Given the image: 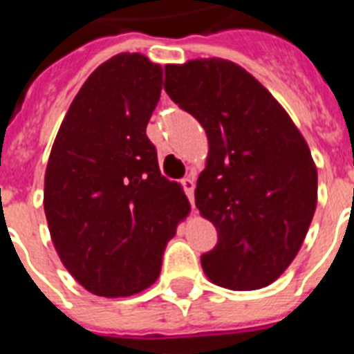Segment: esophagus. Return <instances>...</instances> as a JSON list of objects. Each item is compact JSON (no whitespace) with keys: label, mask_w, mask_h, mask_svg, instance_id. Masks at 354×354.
<instances>
[{"label":"esophagus","mask_w":354,"mask_h":354,"mask_svg":"<svg viewBox=\"0 0 354 354\" xmlns=\"http://www.w3.org/2000/svg\"><path fill=\"white\" fill-rule=\"evenodd\" d=\"M182 187H183V191H185V194H187V198H189V202H191V205H194V178H191V176L183 178Z\"/></svg>","instance_id":"esophagus-1"}]
</instances>
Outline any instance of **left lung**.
Here are the masks:
<instances>
[{"mask_svg": "<svg viewBox=\"0 0 354 354\" xmlns=\"http://www.w3.org/2000/svg\"><path fill=\"white\" fill-rule=\"evenodd\" d=\"M165 91L209 141L194 191L200 215L218 233L202 255L205 275L230 290L270 285L294 261L316 211L307 141L272 93L230 60L169 64Z\"/></svg>", "mask_w": 354, "mask_h": 354, "instance_id": "left-lung-1", "label": "left lung"}]
</instances>
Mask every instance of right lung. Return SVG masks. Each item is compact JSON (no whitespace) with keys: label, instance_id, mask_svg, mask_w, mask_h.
Instances as JSON below:
<instances>
[{"label":"right lung","instance_id":"right-lung-1","mask_svg":"<svg viewBox=\"0 0 354 354\" xmlns=\"http://www.w3.org/2000/svg\"><path fill=\"white\" fill-rule=\"evenodd\" d=\"M161 84L160 64L115 55L82 84L53 143L47 226L64 266L95 296L149 288L191 209L180 183L161 176L147 138Z\"/></svg>","mask_w":354,"mask_h":354}]
</instances>
